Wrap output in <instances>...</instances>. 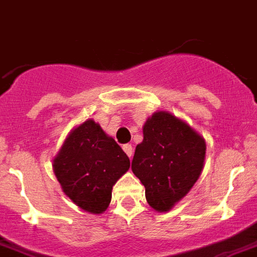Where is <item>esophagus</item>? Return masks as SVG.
<instances>
[{
  "label": "esophagus",
  "instance_id": "obj_1",
  "mask_svg": "<svg viewBox=\"0 0 257 257\" xmlns=\"http://www.w3.org/2000/svg\"><path fill=\"white\" fill-rule=\"evenodd\" d=\"M122 148H124L125 154L128 155L129 158H132V155H133V147L131 146V144H125V146L122 147Z\"/></svg>",
  "mask_w": 257,
  "mask_h": 257
}]
</instances>
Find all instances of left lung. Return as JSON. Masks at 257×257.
Returning <instances> with one entry per match:
<instances>
[{
  "mask_svg": "<svg viewBox=\"0 0 257 257\" xmlns=\"http://www.w3.org/2000/svg\"><path fill=\"white\" fill-rule=\"evenodd\" d=\"M143 133L132 171L146 187L151 207L167 211L198 181L206 144L193 128L167 111H156L148 118Z\"/></svg>",
  "mask_w": 257,
  "mask_h": 257,
  "instance_id": "left-lung-1",
  "label": "left lung"
}]
</instances>
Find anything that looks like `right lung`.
<instances>
[{
  "label": "right lung",
  "mask_w": 257,
  "mask_h": 257,
  "mask_svg": "<svg viewBox=\"0 0 257 257\" xmlns=\"http://www.w3.org/2000/svg\"><path fill=\"white\" fill-rule=\"evenodd\" d=\"M129 166L121 147L93 120L70 133L54 160L55 175L66 195L94 214L106 210L113 186Z\"/></svg>",
  "instance_id": "right-lung-1"
}]
</instances>
